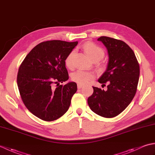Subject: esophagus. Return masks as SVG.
I'll return each instance as SVG.
<instances>
[{
    "label": "esophagus",
    "mask_w": 155,
    "mask_h": 155,
    "mask_svg": "<svg viewBox=\"0 0 155 155\" xmlns=\"http://www.w3.org/2000/svg\"><path fill=\"white\" fill-rule=\"evenodd\" d=\"M83 87V84H77V87H78V89H80V88H81Z\"/></svg>",
    "instance_id": "34e87169"
}]
</instances>
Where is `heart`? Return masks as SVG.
Returning <instances> with one entry per match:
<instances>
[{
  "label": "heart",
  "instance_id": "heart-1",
  "mask_svg": "<svg viewBox=\"0 0 155 155\" xmlns=\"http://www.w3.org/2000/svg\"><path fill=\"white\" fill-rule=\"evenodd\" d=\"M84 50L93 62L99 61L101 59L103 58L104 55L103 49L93 42H87L84 45ZM75 52V50L72 51L65 59V64L70 69L73 68L74 67V57ZM94 78V74L93 72L81 70L73 72L71 77L72 81L81 84H86L88 81L93 80Z\"/></svg>",
  "mask_w": 155,
  "mask_h": 155
}]
</instances>
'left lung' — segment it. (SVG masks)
Here are the masks:
<instances>
[{
	"label": "left lung",
	"instance_id": "1",
	"mask_svg": "<svg viewBox=\"0 0 155 155\" xmlns=\"http://www.w3.org/2000/svg\"><path fill=\"white\" fill-rule=\"evenodd\" d=\"M97 40L103 42L108 54L107 70L98 81L103 85L108 84L106 91L93 87V94L87 101L94 113L112 118L121 113L133 99L140 67L134 52L124 42L108 37Z\"/></svg>",
	"mask_w": 155,
	"mask_h": 155
}]
</instances>
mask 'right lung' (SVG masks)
<instances>
[{
	"mask_svg": "<svg viewBox=\"0 0 155 155\" xmlns=\"http://www.w3.org/2000/svg\"><path fill=\"white\" fill-rule=\"evenodd\" d=\"M77 44V41L42 42L32 49L20 66L17 85L22 100L28 110L42 120L57 119L70 107L77 83H59L68 79L65 59ZM54 84H58L56 88Z\"/></svg>",
	"mask_w": 155,
	"mask_h": 155,
	"instance_id": "add662e5",
	"label": "right lung"
}]
</instances>
